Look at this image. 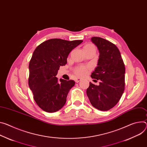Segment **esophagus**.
Wrapping results in <instances>:
<instances>
[{
  "label": "esophagus",
  "mask_w": 147,
  "mask_h": 147,
  "mask_svg": "<svg viewBox=\"0 0 147 147\" xmlns=\"http://www.w3.org/2000/svg\"><path fill=\"white\" fill-rule=\"evenodd\" d=\"M75 81L76 83H79L80 82L82 81V78H76L75 79Z\"/></svg>",
  "instance_id": "obj_1"
}]
</instances>
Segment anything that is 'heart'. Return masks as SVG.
Wrapping results in <instances>:
<instances>
[{
  "label": "heart",
  "mask_w": 147,
  "mask_h": 147,
  "mask_svg": "<svg viewBox=\"0 0 147 147\" xmlns=\"http://www.w3.org/2000/svg\"><path fill=\"white\" fill-rule=\"evenodd\" d=\"M91 47H95L94 45H92L91 44H88L84 46V49L91 48ZM87 68L85 67H79L77 68L75 70V73L78 76H84L87 73Z\"/></svg>",
  "instance_id": "obj_1"
}]
</instances>
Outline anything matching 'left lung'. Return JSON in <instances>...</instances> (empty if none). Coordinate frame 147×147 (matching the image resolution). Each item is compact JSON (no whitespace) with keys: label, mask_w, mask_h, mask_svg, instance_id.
Instances as JSON below:
<instances>
[{"label":"left lung","mask_w":147,"mask_h":147,"mask_svg":"<svg viewBox=\"0 0 147 147\" xmlns=\"http://www.w3.org/2000/svg\"><path fill=\"white\" fill-rule=\"evenodd\" d=\"M91 42L98 48L99 59L92 78L100 80L99 86L90 83L87 95L91 105L101 111H108L118 103L125 88V65L117 47L99 37Z\"/></svg>","instance_id":"1"}]
</instances>
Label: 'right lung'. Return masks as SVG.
I'll list each match as a JSON object with an SVG mask.
<instances>
[{
  "label": "right lung",
  "mask_w": 147,
  "mask_h": 147,
  "mask_svg": "<svg viewBox=\"0 0 147 147\" xmlns=\"http://www.w3.org/2000/svg\"><path fill=\"white\" fill-rule=\"evenodd\" d=\"M82 42L51 38L34 50L29 65V86L36 104L45 111L54 113L64 105L75 82L60 79L59 83L56 76L60 67L67 64L70 51Z\"/></svg>",
  "instance_id": "add662e5"
}]
</instances>
